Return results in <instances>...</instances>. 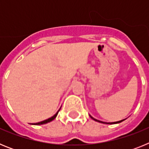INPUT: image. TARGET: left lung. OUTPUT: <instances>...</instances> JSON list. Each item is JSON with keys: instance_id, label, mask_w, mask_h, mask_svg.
<instances>
[{"instance_id": "obj_1", "label": "left lung", "mask_w": 149, "mask_h": 149, "mask_svg": "<svg viewBox=\"0 0 149 149\" xmlns=\"http://www.w3.org/2000/svg\"><path fill=\"white\" fill-rule=\"evenodd\" d=\"M90 117H91V118H92V119H94L95 121H96V122H101V123H106V122H101V121L97 120V119H94V118H93V117L91 116H90ZM122 121H124V120H121V121H119V122H111V123H107V124H116V123H120V122H122Z\"/></svg>"}]
</instances>
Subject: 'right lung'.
<instances>
[{
	"label": "right lung",
	"instance_id": "obj_1",
	"mask_svg": "<svg viewBox=\"0 0 149 149\" xmlns=\"http://www.w3.org/2000/svg\"><path fill=\"white\" fill-rule=\"evenodd\" d=\"M58 112H59V111H58ZM58 112H57V113H56L55 114V115L54 116L51 117V118H49V119H46V120L42 121V122H38V123H35V124H33V125H43V124H46V123H48V122H51V121L54 120V119L55 118H56V116H57V113H58Z\"/></svg>",
	"mask_w": 149,
	"mask_h": 149
}]
</instances>
